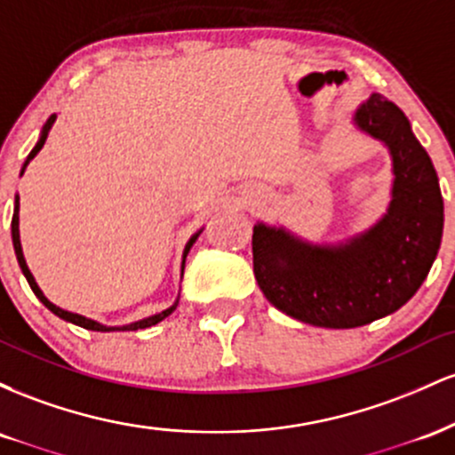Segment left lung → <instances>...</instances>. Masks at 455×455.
<instances>
[{
    "instance_id": "8db88e82",
    "label": "left lung",
    "mask_w": 455,
    "mask_h": 455,
    "mask_svg": "<svg viewBox=\"0 0 455 455\" xmlns=\"http://www.w3.org/2000/svg\"><path fill=\"white\" fill-rule=\"evenodd\" d=\"M353 122L389 149L394 186L387 213L338 245L304 242L263 222L252 233L254 275L263 295L315 327L353 329L400 310L424 284L441 248L438 177L406 115L372 93Z\"/></svg>"
}]
</instances>
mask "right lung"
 <instances>
[{
	"instance_id": "add662e5",
	"label": "right lung",
	"mask_w": 455,
	"mask_h": 455,
	"mask_svg": "<svg viewBox=\"0 0 455 455\" xmlns=\"http://www.w3.org/2000/svg\"><path fill=\"white\" fill-rule=\"evenodd\" d=\"M55 119H57V115H55V113L51 115L49 119H46V124H44V126H43V132H40V139H38V143H36V148L29 151L28 160H25L23 169H20V175H23L25 166L29 164V160H34V156L38 154L40 149H43L44 140H46V137H49V130H51V126H53V124H55ZM201 233H203V228H201V231H198V233L192 235V237H190V242L186 243V248H184V260H181V274H184V265H186V257H188V252H190L192 243L196 242V239H198V235H201ZM12 243H14V252H17V260H19L20 269H23L25 278H28L29 286H31V291H34L36 297H38V299L43 301V304H44L46 307H49V310L53 312V315H57V316H60V318H64V321H68V323H75V325L83 327V329H92V331H137V329L151 327V325H156V323L164 321V318L169 316L171 312H173L175 307H177V301H175V304L171 306V307H166V310H162V312H158V315H154V316H148V318H143V321L130 323V325H122V327H107V325H102V323H98V321H92V318H87V316H81V315H75V312L61 310L60 306L51 304V301L46 299V297H44L43 291H40V286L36 284L34 275H31V271H29V267H28V263H25V257H23V248H20V235H19V195H17V198H14V216H12Z\"/></svg>"
}]
</instances>
